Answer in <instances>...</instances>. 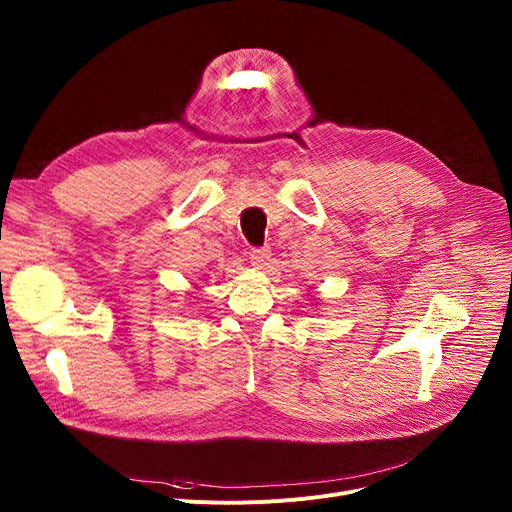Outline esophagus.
<instances>
[{
	"mask_svg": "<svg viewBox=\"0 0 512 512\" xmlns=\"http://www.w3.org/2000/svg\"><path fill=\"white\" fill-rule=\"evenodd\" d=\"M268 260H270V248L268 246L256 248V250L250 252V264L256 266V268H262Z\"/></svg>",
	"mask_w": 512,
	"mask_h": 512,
	"instance_id": "esophagus-1",
	"label": "esophagus"
}]
</instances>
